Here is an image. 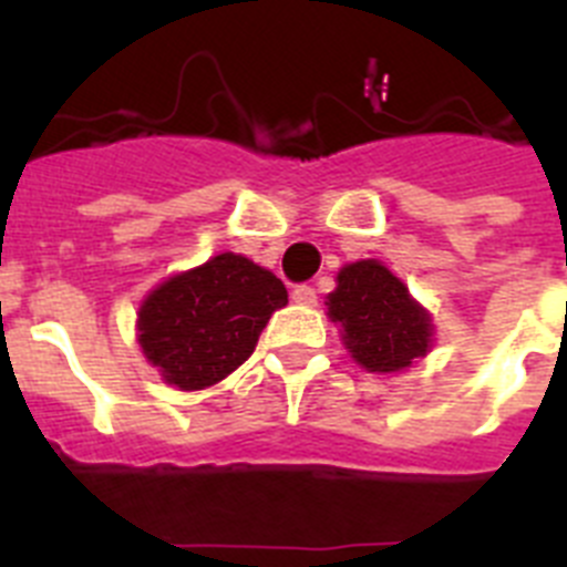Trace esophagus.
<instances>
[{
	"label": "esophagus",
	"instance_id": "34e87169",
	"mask_svg": "<svg viewBox=\"0 0 567 567\" xmlns=\"http://www.w3.org/2000/svg\"><path fill=\"white\" fill-rule=\"evenodd\" d=\"M292 300L295 303H300V307H315V300H318V292H315L309 284H298V287L292 289Z\"/></svg>",
	"mask_w": 567,
	"mask_h": 567
}]
</instances>
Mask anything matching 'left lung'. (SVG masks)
Returning a JSON list of instances; mask_svg holds the SVG:
<instances>
[{
	"instance_id": "obj_1",
	"label": "left lung",
	"mask_w": 567,
	"mask_h": 567,
	"mask_svg": "<svg viewBox=\"0 0 567 567\" xmlns=\"http://www.w3.org/2000/svg\"><path fill=\"white\" fill-rule=\"evenodd\" d=\"M327 307L343 327L346 349L369 372H400L429 352L432 320L378 260L340 269Z\"/></svg>"
}]
</instances>
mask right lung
I'll return each mask as SVG.
<instances>
[{
    "label": "right lung",
    "instance_id": "1",
    "mask_svg": "<svg viewBox=\"0 0 567 567\" xmlns=\"http://www.w3.org/2000/svg\"><path fill=\"white\" fill-rule=\"evenodd\" d=\"M287 287L244 255H215L153 289L138 309V343L162 378L184 392L235 372L255 352Z\"/></svg>",
    "mask_w": 567,
    "mask_h": 567
}]
</instances>
